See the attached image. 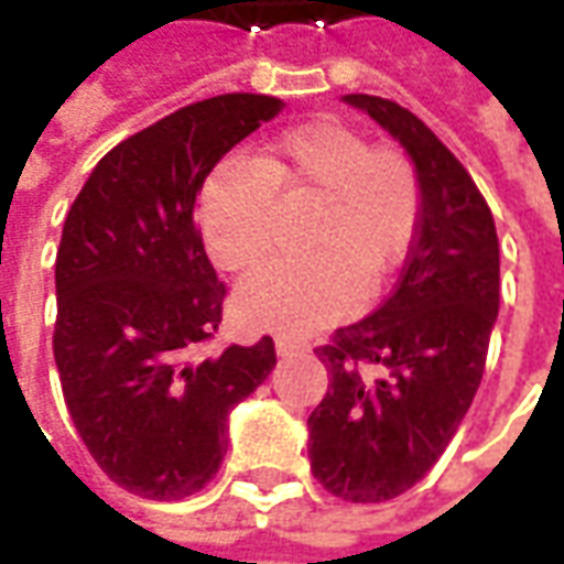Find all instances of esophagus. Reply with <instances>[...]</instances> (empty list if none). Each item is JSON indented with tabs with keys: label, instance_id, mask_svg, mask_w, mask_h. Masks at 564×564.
<instances>
[{
	"label": "esophagus",
	"instance_id": "34e87169",
	"mask_svg": "<svg viewBox=\"0 0 564 564\" xmlns=\"http://www.w3.org/2000/svg\"><path fill=\"white\" fill-rule=\"evenodd\" d=\"M274 350H278V356H293L299 354V350H307V344L293 341V338H278V341H274Z\"/></svg>",
	"mask_w": 564,
	"mask_h": 564
}]
</instances>
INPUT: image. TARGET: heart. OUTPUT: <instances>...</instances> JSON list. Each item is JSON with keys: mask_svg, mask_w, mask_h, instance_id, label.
Masks as SVG:
<instances>
[{"mask_svg": "<svg viewBox=\"0 0 564 564\" xmlns=\"http://www.w3.org/2000/svg\"><path fill=\"white\" fill-rule=\"evenodd\" d=\"M307 202V259L274 262L238 290L259 329L305 335L347 317L359 286L375 293L411 250L423 217L414 160L338 120L290 129L253 162H226L202 186L198 226L210 259L250 274L281 245L283 214Z\"/></svg>", "mask_w": 564, "mask_h": 564, "instance_id": "b5f03b06", "label": "heart"}]
</instances>
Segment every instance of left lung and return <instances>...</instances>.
I'll return each mask as SVG.
<instances>
[{
	"instance_id": "8db88e82",
	"label": "left lung",
	"mask_w": 564,
	"mask_h": 564,
	"mask_svg": "<svg viewBox=\"0 0 564 564\" xmlns=\"http://www.w3.org/2000/svg\"><path fill=\"white\" fill-rule=\"evenodd\" d=\"M344 99L402 141L423 186L395 290L314 350L332 378L307 416L311 471L332 496L378 505L423 480L471 408L498 317V235L471 174L420 117L380 96Z\"/></svg>"
}]
</instances>
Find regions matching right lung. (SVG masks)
Returning <instances> with one entry per match:
<instances>
[{
    "instance_id": "right-lung-1",
    "label": "right lung",
    "mask_w": 564,
    "mask_h": 564,
    "mask_svg": "<svg viewBox=\"0 0 564 564\" xmlns=\"http://www.w3.org/2000/svg\"><path fill=\"white\" fill-rule=\"evenodd\" d=\"M281 111L226 93L177 108L105 153L56 250L54 359L72 423L117 486L153 501L205 489L226 420L278 362L269 335L202 354L223 323L196 196L210 169Z\"/></svg>"
}]
</instances>
